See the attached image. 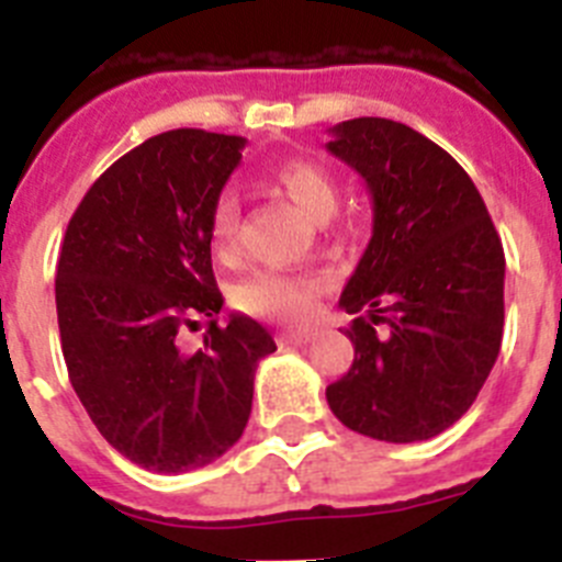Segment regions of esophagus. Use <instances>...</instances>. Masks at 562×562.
<instances>
[{
	"instance_id": "obj_1",
	"label": "esophagus",
	"mask_w": 562,
	"mask_h": 562,
	"mask_svg": "<svg viewBox=\"0 0 562 562\" xmlns=\"http://www.w3.org/2000/svg\"><path fill=\"white\" fill-rule=\"evenodd\" d=\"M278 340L286 342V346H306V342L315 340V331L312 329H286L278 335Z\"/></svg>"
}]
</instances>
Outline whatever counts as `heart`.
<instances>
[{
	"instance_id": "heart-1",
	"label": "heart",
	"mask_w": 562,
	"mask_h": 562,
	"mask_svg": "<svg viewBox=\"0 0 562 562\" xmlns=\"http://www.w3.org/2000/svg\"><path fill=\"white\" fill-rule=\"evenodd\" d=\"M270 186L304 213L312 222H326L337 207V182L324 166L312 160H286L270 171ZM238 207L236 193L225 191L216 196L207 220L213 252L220 258H233L238 250ZM324 292V281L317 276H286L276 270H256L233 286V306L238 312L270 321H306L315 315L317 295Z\"/></svg>"
}]
</instances>
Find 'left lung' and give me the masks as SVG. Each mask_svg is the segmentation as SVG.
I'll use <instances>...</instances> for the list:
<instances>
[{"mask_svg": "<svg viewBox=\"0 0 562 562\" xmlns=\"http://www.w3.org/2000/svg\"><path fill=\"white\" fill-rule=\"evenodd\" d=\"M360 173L374 227L340 295L357 315L349 374L326 389L346 428L425 441L470 411L504 335V247L479 188L445 148L405 123L355 117L331 128Z\"/></svg>", "mask_w": 562, "mask_h": 562, "instance_id": "1", "label": "left lung"}]
</instances>
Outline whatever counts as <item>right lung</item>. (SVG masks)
<instances>
[{
    "label": "right lung",
    "mask_w": 562,
    "mask_h": 562,
    "mask_svg": "<svg viewBox=\"0 0 562 562\" xmlns=\"http://www.w3.org/2000/svg\"><path fill=\"white\" fill-rule=\"evenodd\" d=\"M245 137L173 128L92 182L64 233L56 310L67 374L103 439L154 473L231 450L250 419L272 335L247 315L220 326L207 220ZM209 321L196 352L182 328Z\"/></svg>",
    "instance_id": "right-lung-1"
}]
</instances>
